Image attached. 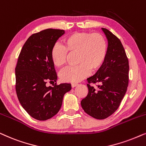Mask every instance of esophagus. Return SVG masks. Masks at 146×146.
I'll return each instance as SVG.
<instances>
[{"label":"esophagus","instance_id":"obj_1","mask_svg":"<svg viewBox=\"0 0 146 146\" xmlns=\"http://www.w3.org/2000/svg\"><path fill=\"white\" fill-rule=\"evenodd\" d=\"M78 83H72V84H71V86H72V88H74V87H76V86H78Z\"/></svg>","mask_w":146,"mask_h":146}]
</instances>
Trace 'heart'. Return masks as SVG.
<instances>
[{
  "instance_id": "1",
  "label": "heart",
  "mask_w": 146,
  "mask_h": 146,
  "mask_svg": "<svg viewBox=\"0 0 146 146\" xmlns=\"http://www.w3.org/2000/svg\"><path fill=\"white\" fill-rule=\"evenodd\" d=\"M108 53L105 37L100 33L75 32L64 38V45L56 44L51 52V60L58 68L67 63L69 55H77L78 65L64 70L60 74L62 81L76 82L86 77L90 72L101 69Z\"/></svg>"
}]
</instances>
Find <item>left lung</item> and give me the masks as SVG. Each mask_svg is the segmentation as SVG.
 I'll return each mask as SVG.
<instances>
[{
  "mask_svg": "<svg viewBox=\"0 0 146 146\" xmlns=\"http://www.w3.org/2000/svg\"><path fill=\"white\" fill-rule=\"evenodd\" d=\"M108 40L107 58L101 69L87 78L88 93L81 101L85 113L93 118L104 119L114 113L126 93L129 84V61L120 39L102 28ZM91 83L100 84L96 88Z\"/></svg>",
  "mask_w": 146,
  "mask_h": 146,
  "instance_id": "obj_1",
  "label": "left lung"
}]
</instances>
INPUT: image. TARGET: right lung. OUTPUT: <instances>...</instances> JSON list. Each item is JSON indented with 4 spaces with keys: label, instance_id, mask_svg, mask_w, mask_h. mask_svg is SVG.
<instances>
[{
    "label": "right lung",
    "instance_id": "1",
    "mask_svg": "<svg viewBox=\"0 0 146 146\" xmlns=\"http://www.w3.org/2000/svg\"><path fill=\"white\" fill-rule=\"evenodd\" d=\"M62 29H47L31 35L23 46L15 68V90L21 105L33 118L45 121L56 115L64 94L71 90L67 83L46 86L54 82L57 74L51 52Z\"/></svg>",
    "mask_w": 146,
    "mask_h": 146
}]
</instances>
